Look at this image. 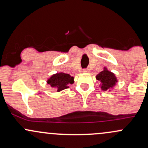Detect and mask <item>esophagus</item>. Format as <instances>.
<instances>
[{
  "instance_id": "34e87169",
  "label": "esophagus",
  "mask_w": 148,
  "mask_h": 148,
  "mask_svg": "<svg viewBox=\"0 0 148 148\" xmlns=\"http://www.w3.org/2000/svg\"><path fill=\"white\" fill-rule=\"evenodd\" d=\"M83 72H85V73H88V72H89V69H83Z\"/></svg>"
}]
</instances>
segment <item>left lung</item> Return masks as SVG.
I'll use <instances>...</instances> for the list:
<instances>
[{"label":"left lung","mask_w":148,"mask_h":148,"mask_svg":"<svg viewBox=\"0 0 148 148\" xmlns=\"http://www.w3.org/2000/svg\"><path fill=\"white\" fill-rule=\"evenodd\" d=\"M96 79L101 82V88L102 90L111 89L118 82L115 74L109 72L106 67H104V69L96 76Z\"/></svg>","instance_id":"left-lung-1"}]
</instances>
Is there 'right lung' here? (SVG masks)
<instances>
[{
    "mask_svg": "<svg viewBox=\"0 0 148 148\" xmlns=\"http://www.w3.org/2000/svg\"><path fill=\"white\" fill-rule=\"evenodd\" d=\"M51 87L55 88L58 92L69 88V85L74 84V77L65 73H57L51 76L47 81Z\"/></svg>",
    "mask_w": 148,
    "mask_h": 148,
    "instance_id": "right-lung-1",
    "label": "right lung"
}]
</instances>
